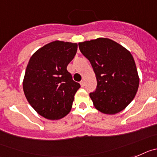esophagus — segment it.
Returning a JSON list of instances; mask_svg holds the SVG:
<instances>
[{"instance_id": "obj_1", "label": "esophagus", "mask_w": 157, "mask_h": 157, "mask_svg": "<svg viewBox=\"0 0 157 157\" xmlns=\"http://www.w3.org/2000/svg\"><path fill=\"white\" fill-rule=\"evenodd\" d=\"M80 86L84 87V80H81V81L80 82Z\"/></svg>"}]
</instances>
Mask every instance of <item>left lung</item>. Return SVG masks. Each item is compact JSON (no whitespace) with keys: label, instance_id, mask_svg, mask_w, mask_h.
Here are the masks:
<instances>
[{"label":"left lung","instance_id":"8db88e82","mask_svg":"<svg viewBox=\"0 0 157 157\" xmlns=\"http://www.w3.org/2000/svg\"><path fill=\"white\" fill-rule=\"evenodd\" d=\"M79 49L90 62L97 86L89 94L95 107L103 114L122 111L135 96L139 77L133 56L116 42L105 38L79 43Z\"/></svg>","mask_w":157,"mask_h":157}]
</instances>
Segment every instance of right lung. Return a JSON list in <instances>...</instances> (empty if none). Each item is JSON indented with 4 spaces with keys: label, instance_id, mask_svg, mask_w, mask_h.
<instances>
[{
    "label": "right lung",
    "instance_id": "1",
    "mask_svg": "<svg viewBox=\"0 0 157 157\" xmlns=\"http://www.w3.org/2000/svg\"><path fill=\"white\" fill-rule=\"evenodd\" d=\"M77 50V43L54 41L30 58L23 88L28 103L41 116L57 120L70 111L80 85L73 80L67 65Z\"/></svg>",
    "mask_w": 157,
    "mask_h": 157
}]
</instances>
